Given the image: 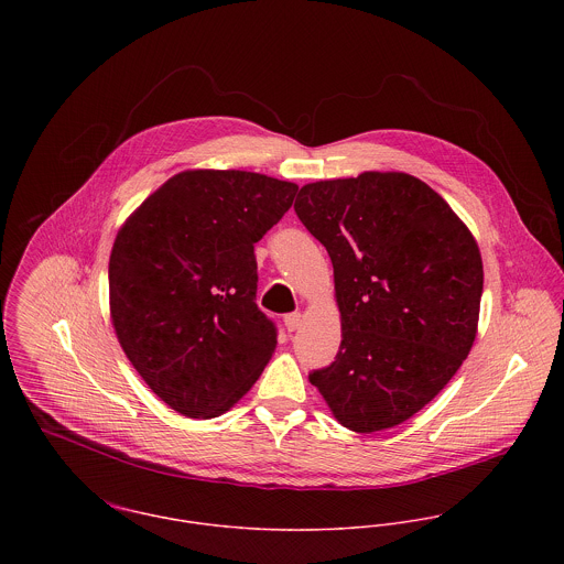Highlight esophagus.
<instances>
[{"mask_svg": "<svg viewBox=\"0 0 564 564\" xmlns=\"http://www.w3.org/2000/svg\"><path fill=\"white\" fill-rule=\"evenodd\" d=\"M302 322H304V315H302V313H289V315H284V325H286L289 332L300 329Z\"/></svg>", "mask_w": 564, "mask_h": 564, "instance_id": "obj_1", "label": "esophagus"}]
</instances>
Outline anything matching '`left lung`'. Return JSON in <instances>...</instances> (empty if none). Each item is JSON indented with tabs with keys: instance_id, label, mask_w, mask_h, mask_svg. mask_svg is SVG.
I'll list each match as a JSON object with an SVG mask.
<instances>
[{
	"instance_id": "obj_1",
	"label": "left lung",
	"mask_w": 564,
	"mask_h": 564,
	"mask_svg": "<svg viewBox=\"0 0 564 564\" xmlns=\"http://www.w3.org/2000/svg\"><path fill=\"white\" fill-rule=\"evenodd\" d=\"M295 213L329 253L343 327L334 362L308 378L345 427L400 425L471 351L478 242L436 191L398 171L306 184Z\"/></svg>"
}]
</instances>
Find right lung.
Listing matches in <instances>:
<instances>
[{
    "label": "right lung",
    "instance_id": "obj_1",
    "mask_svg": "<svg viewBox=\"0 0 564 564\" xmlns=\"http://www.w3.org/2000/svg\"><path fill=\"white\" fill-rule=\"evenodd\" d=\"M297 184L251 171H182L119 230L110 317L145 384L191 419L230 410L260 378L278 327L256 304L253 245Z\"/></svg>",
    "mask_w": 564,
    "mask_h": 564
}]
</instances>
